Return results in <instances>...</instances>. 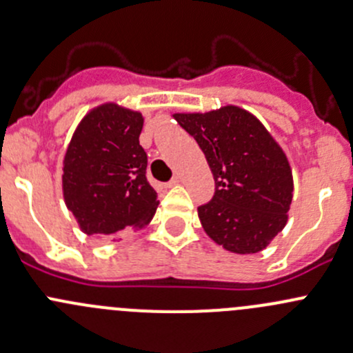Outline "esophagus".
Instances as JSON below:
<instances>
[{
  "label": "esophagus",
  "mask_w": 353,
  "mask_h": 353,
  "mask_svg": "<svg viewBox=\"0 0 353 353\" xmlns=\"http://www.w3.org/2000/svg\"><path fill=\"white\" fill-rule=\"evenodd\" d=\"M179 183H181V177L179 176H174L172 179H170L169 183H167V186L172 188V186H177V184H179Z\"/></svg>",
  "instance_id": "1"
}]
</instances>
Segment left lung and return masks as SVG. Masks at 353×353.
<instances>
[{"label": "left lung", "mask_w": 353, "mask_h": 353, "mask_svg": "<svg viewBox=\"0 0 353 353\" xmlns=\"http://www.w3.org/2000/svg\"><path fill=\"white\" fill-rule=\"evenodd\" d=\"M174 119L196 140L215 179L213 198L198 206L205 232L230 252L263 251L285 227L294 191L280 145L237 105L174 114Z\"/></svg>", "instance_id": "8db88e82"}]
</instances>
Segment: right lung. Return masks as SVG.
Returning a JSON list of instances; mask_svg holds the SVG:
<instances>
[{"mask_svg": "<svg viewBox=\"0 0 353 353\" xmlns=\"http://www.w3.org/2000/svg\"><path fill=\"white\" fill-rule=\"evenodd\" d=\"M141 128L143 116L137 110L102 104L73 133L63 162V194L88 236L117 237L155 215L159 199L147 181Z\"/></svg>", "mask_w": 353, "mask_h": 353, "instance_id": "1", "label": "right lung"}]
</instances>
